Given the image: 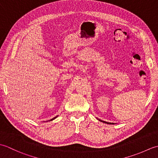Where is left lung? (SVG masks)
Returning a JSON list of instances; mask_svg holds the SVG:
<instances>
[{
  "instance_id": "left-lung-1",
  "label": "left lung",
  "mask_w": 158,
  "mask_h": 158,
  "mask_svg": "<svg viewBox=\"0 0 158 158\" xmlns=\"http://www.w3.org/2000/svg\"><path fill=\"white\" fill-rule=\"evenodd\" d=\"M100 122H104V123H113V124H114L113 123H109V122H104V121H102V120H100Z\"/></svg>"
}]
</instances>
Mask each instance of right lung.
I'll use <instances>...</instances> for the list:
<instances>
[{"mask_svg":"<svg viewBox=\"0 0 158 158\" xmlns=\"http://www.w3.org/2000/svg\"><path fill=\"white\" fill-rule=\"evenodd\" d=\"M57 117H58V116H56V117H54V118H53V119H51V121H52V120H53V119H56Z\"/></svg>","mask_w":158,"mask_h":158,"instance_id":"1","label":"right lung"}]
</instances>
